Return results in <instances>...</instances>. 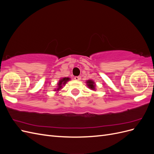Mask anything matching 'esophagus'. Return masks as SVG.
Here are the masks:
<instances>
[{
    "mask_svg": "<svg viewBox=\"0 0 154 154\" xmlns=\"http://www.w3.org/2000/svg\"><path fill=\"white\" fill-rule=\"evenodd\" d=\"M80 79H81V77H80V76H75V77H74V80H76V81L80 80Z\"/></svg>",
    "mask_w": 154,
    "mask_h": 154,
    "instance_id": "1",
    "label": "esophagus"
}]
</instances>
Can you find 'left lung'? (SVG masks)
Listing matches in <instances>:
<instances>
[{
	"label": "left lung",
	"mask_w": 154,
	"mask_h": 154,
	"mask_svg": "<svg viewBox=\"0 0 154 154\" xmlns=\"http://www.w3.org/2000/svg\"><path fill=\"white\" fill-rule=\"evenodd\" d=\"M86 83H87V85L88 86V88H91L92 90H95L96 89V88H95L96 84H95V83H94V81H93V80H88V81L86 82Z\"/></svg>",
	"instance_id": "8db88e82"
}]
</instances>
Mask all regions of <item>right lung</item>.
<instances>
[{
  "instance_id": "1",
  "label": "right lung",
  "mask_w": 154,
  "mask_h": 154,
  "mask_svg": "<svg viewBox=\"0 0 154 154\" xmlns=\"http://www.w3.org/2000/svg\"><path fill=\"white\" fill-rule=\"evenodd\" d=\"M71 79H70L69 78H63L62 79H60V80H59V82L58 83V88H57V89H55L54 91H58L59 90L61 89V88H62V87L63 85H65L66 84V83L69 81Z\"/></svg>"
}]
</instances>
